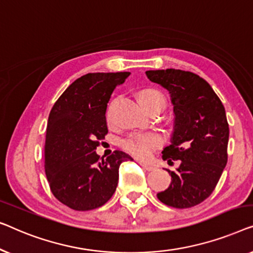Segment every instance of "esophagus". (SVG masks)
Listing matches in <instances>:
<instances>
[{
	"label": "esophagus",
	"instance_id": "1",
	"mask_svg": "<svg viewBox=\"0 0 253 253\" xmlns=\"http://www.w3.org/2000/svg\"><path fill=\"white\" fill-rule=\"evenodd\" d=\"M140 165L143 167L144 169H147V170H154L155 169V166L154 165H150V164H147V163H144V162H140Z\"/></svg>",
	"mask_w": 253,
	"mask_h": 253
}]
</instances>
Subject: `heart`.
Wrapping results in <instances>:
<instances>
[{
	"label": "heart",
	"instance_id": "heart-1",
	"mask_svg": "<svg viewBox=\"0 0 253 253\" xmlns=\"http://www.w3.org/2000/svg\"><path fill=\"white\" fill-rule=\"evenodd\" d=\"M138 101L143 108L161 104L165 106V97L161 91L148 88L138 94ZM109 122H111V111L106 113ZM162 137L158 134H133L123 141V147L129 154L137 158H147L152 154L158 145L162 144Z\"/></svg>",
	"mask_w": 253,
	"mask_h": 253
}]
</instances>
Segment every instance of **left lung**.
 Returning a JSON list of instances; mask_svg holds the SVG:
<instances>
[{"label":"left lung","instance_id":"8db88e82","mask_svg":"<svg viewBox=\"0 0 253 253\" xmlns=\"http://www.w3.org/2000/svg\"><path fill=\"white\" fill-rule=\"evenodd\" d=\"M145 74L167 89L173 105V133L163 159L181 161L175 170L166 169L172 180L157 197L172 208H193L213 193L226 167L229 127L225 108L197 74L175 69Z\"/></svg>","mask_w":253,"mask_h":253}]
</instances>
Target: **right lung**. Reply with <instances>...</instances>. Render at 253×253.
<instances>
[{
	"instance_id": "right-lung-1",
	"label": "right lung",
	"mask_w": 253,
	"mask_h": 253,
	"mask_svg": "<svg viewBox=\"0 0 253 253\" xmlns=\"http://www.w3.org/2000/svg\"><path fill=\"white\" fill-rule=\"evenodd\" d=\"M129 72L88 73L66 88L52 106L44 144V170L51 193L76 211L104 205L115 194L119 166L133 161L117 150L99 158L96 148L108 133L105 112L115 88Z\"/></svg>"
}]
</instances>
